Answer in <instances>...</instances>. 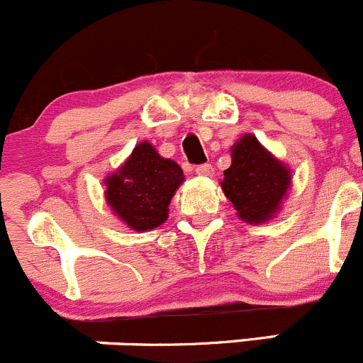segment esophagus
Listing matches in <instances>:
<instances>
[{"instance_id": "obj_1", "label": "esophagus", "mask_w": 363, "mask_h": 363, "mask_svg": "<svg viewBox=\"0 0 363 363\" xmlns=\"http://www.w3.org/2000/svg\"><path fill=\"white\" fill-rule=\"evenodd\" d=\"M196 174L198 176H212L213 174V167L210 164H203L196 169Z\"/></svg>"}]
</instances>
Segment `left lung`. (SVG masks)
Returning a JSON list of instances; mask_svg holds the SVG:
<instances>
[{"label": "left lung", "instance_id": "8db88e82", "mask_svg": "<svg viewBox=\"0 0 363 363\" xmlns=\"http://www.w3.org/2000/svg\"><path fill=\"white\" fill-rule=\"evenodd\" d=\"M292 185L287 164L265 150L251 133H244L231 146V165L224 171L220 189L247 224H264L274 219Z\"/></svg>", "mask_w": 363, "mask_h": 363}]
</instances>
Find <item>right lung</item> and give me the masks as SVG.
Returning a JSON list of instances; mask_svg holds the SVG:
<instances>
[{
  "label": "right lung",
  "instance_id": "add662e5",
  "mask_svg": "<svg viewBox=\"0 0 363 363\" xmlns=\"http://www.w3.org/2000/svg\"><path fill=\"white\" fill-rule=\"evenodd\" d=\"M103 182L110 210L128 228L150 231L167 220L171 199L185 176L174 160L160 157L153 144L143 140Z\"/></svg>",
  "mask_w": 363,
  "mask_h": 363
}]
</instances>
